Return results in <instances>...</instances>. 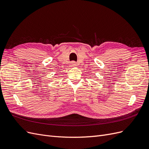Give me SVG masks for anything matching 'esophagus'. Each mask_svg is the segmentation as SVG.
<instances>
[{
    "mask_svg": "<svg viewBox=\"0 0 149 149\" xmlns=\"http://www.w3.org/2000/svg\"><path fill=\"white\" fill-rule=\"evenodd\" d=\"M71 66H76V63L75 61H72L71 63Z\"/></svg>",
    "mask_w": 149,
    "mask_h": 149,
    "instance_id": "esophagus-1",
    "label": "esophagus"
}]
</instances>
